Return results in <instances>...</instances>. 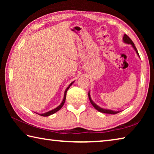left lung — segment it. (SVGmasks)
I'll list each match as a JSON object with an SVG mask.
<instances>
[{
	"instance_id": "1",
	"label": "left lung",
	"mask_w": 154,
	"mask_h": 154,
	"mask_svg": "<svg viewBox=\"0 0 154 154\" xmlns=\"http://www.w3.org/2000/svg\"><path fill=\"white\" fill-rule=\"evenodd\" d=\"M123 41L126 44H130V45H131L132 48H133V49H134V51H136V53L137 54L138 56L139 57V52H138L137 49L136 48V47H135L134 43L132 42V41L130 39V38H129L128 36H127L126 35H124V37H123ZM88 97H89V99H90V101L91 104H92V106L94 107L96 110H98V111L101 112V113H109V114H116V113H118L120 112V111H113V110H110V109H103V108H101L100 106H99L98 105H96V104L95 103L93 102V100H92V98H91V96H90V92H88Z\"/></svg>"
}]
</instances>
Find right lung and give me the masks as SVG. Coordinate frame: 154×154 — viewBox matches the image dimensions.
Listing matches in <instances>:
<instances>
[{
	"mask_svg": "<svg viewBox=\"0 0 154 154\" xmlns=\"http://www.w3.org/2000/svg\"><path fill=\"white\" fill-rule=\"evenodd\" d=\"M74 83V82H72V83H70V85H69V86L67 87V88L66 89V90H65V92H64V98H63V100H62V103H60V105L59 106H57L56 108L54 109H52V110L49 111H48V112H46V113H40V114H39V113H37V114L39 115V116H41L47 117V116H51V115L54 114V113H56L57 111H59L60 109L62 107V106H63V105H64V104L65 100H66V92H67V90L69 89L70 86H71V85H72V83Z\"/></svg>",
	"mask_w": 154,
	"mask_h": 154,
	"instance_id": "1",
	"label": "right lung"
}]
</instances>
